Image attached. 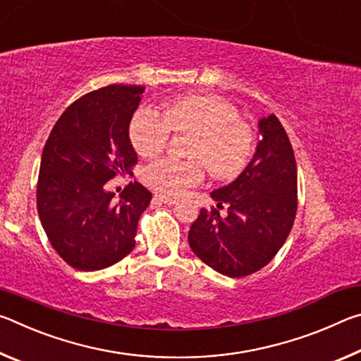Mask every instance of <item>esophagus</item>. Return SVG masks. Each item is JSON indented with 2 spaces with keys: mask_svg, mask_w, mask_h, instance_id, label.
<instances>
[{
  "mask_svg": "<svg viewBox=\"0 0 361 361\" xmlns=\"http://www.w3.org/2000/svg\"><path fill=\"white\" fill-rule=\"evenodd\" d=\"M154 199H156V200H159V202H164V204H167V205H173V204H176V199L170 197V195L156 194V195H154Z\"/></svg>",
  "mask_w": 361,
  "mask_h": 361,
  "instance_id": "esophagus-1",
  "label": "esophagus"
}]
</instances>
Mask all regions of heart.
<instances>
[{
    "instance_id": "1",
    "label": "heart",
    "mask_w": 361,
    "mask_h": 361,
    "mask_svg": "<svg viewBox=\"0 0 361 361\" xmlns=\"http://www.w3.org/2000/svg\"><path fill=\"white\" fill-rule=\"evenodd\" d=\"M170 130L194 135L189 148V157L194 161L161 159L146 167V185L161 194L180 195L202 181V163L213 178H235L253 151L252 127L239 119L234 105L213 95L170 100L164 106V118L140 109L130 124V142L142 157H156L166 148Z\"/></svg>"
}]
</instances>
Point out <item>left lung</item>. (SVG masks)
<instances>
[{
  "instance_id": "1",
  "label": "left lung",
  "mask_w": 361,
  "mask_h": 361,
  "mask_svg": "<svg viewBox=\"0 0 361 361\" xmlns=\"http://www.w3.org/2000/svg\"><path fill=\"white\" fill-rule=\"evenodd\" d=\"M256 151L237 178L212 191L216 209L192 223L188 242L207 266L228 277H245L264 267L288 237L298 207L295 152L285 129L271 114L258 122ZM228 205V215L218 208Z\"/></svg>"
}]
</instances>
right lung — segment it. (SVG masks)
I'll use <instances>...</instances> for the list:
<instances>
[{"label": "right lung", "mask_w": 361, "mask_h": 361, "mask_svg": "<svg viewBox=\"0 0 361 361\" xmlns=\"http://www.w3.org/2000/svg\"><path fill=\"white\" fill-rule=\"evenodd\" d=\"M143 92L113 84L85 94L60 116L42 149L38 215L54 250L78 271L113 266L135 247L151 192L135 181L116 200L106 183L132 175L137 164L129 126Z\"/></svg>", "instance_id": "obj_1"}]
</instances>
